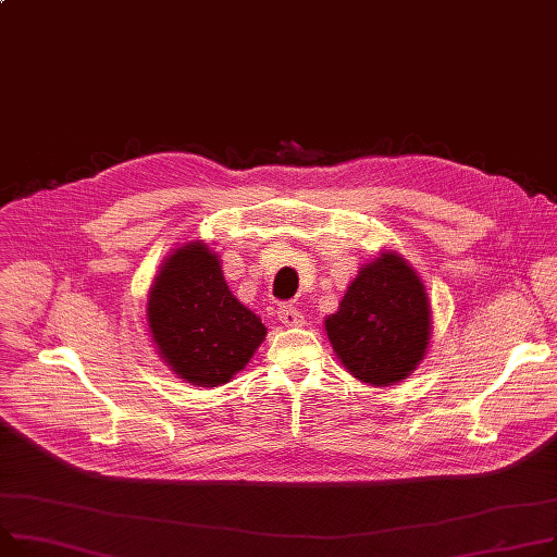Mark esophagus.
I'll return each instance as SVG.
<instances>
[{
    "label": "esophagus",
    "mask_w": 557,
    "mask_h": 557,
    "mask_svg": "<svg viewBox=\"0 0 557 557\" xmlns=\"http://www.w3.org/2000/svg\"><path fill=\"white\" fill-rule=\"evenodd\" d=\"M277 320L284 326H302L305 324V313L290 302H282V305H277Z\"/></svg>",
    "instance_id": "obj_1"
}]
</instances>
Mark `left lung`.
Returning a JSON list of instances; mask_svg holds the SVG:
<instances>
[{
    "label": "left lung",
    "instance_id": "left-lung-1",
    "mask_svg": "<svg viewBox=\"0 0 557 557\" xmlns=\"http://www.w3.org/2000/svg\"><path fill=\"white\" fill-rule=\"evenodd\" d=\"M326 336L354 379L392 385L410 376L430 341L428 295L410 264L383 252L360 269L341 309L324 320Z\"/></svg>",
    "mask_w": 557,
    "mask_h": 557
}]
</instances>
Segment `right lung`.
<instances>
[{
	"instance_id": "right-lung-1",
	"label": "right lung",
	"mask_w": 557,
	"mask_h": 557,
	"mask_svg": "<svg viewBox=\"0 0 557 557\" xmlns=\"http://www.w3.org/2000/svg\"><path fill=\"white\" fill-rule=\"evenodd\" d=\"M147 324L172 372L199 387L228 383L267 336L201 242L168 257L147 300Z\"/></svg>"
}]
</instances>
